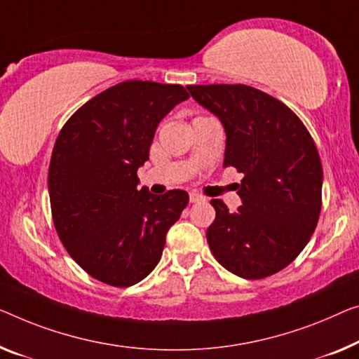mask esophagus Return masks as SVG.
<instances>
[{"instance_id": "obj_1", "label": "esophagus", "mask_w": 359, "mask_h": 359, "mask_svg": "<svg viewBox=\"0 0 359 359\" xmlns=\"http://www.w3.org/2000/svg\"><path fill=\"white\" fill-rule=\"evenodd\" d=\"M200 201H205V196L200 195V194H195V191H191V194H190V203H200Z\"/></svg>"}]
</instances>
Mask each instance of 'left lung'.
Returning a JSON list of instances; mask_svg holds the SVG:
<instances>
[{"label":"left lung","instance_id":"obj_1","mask_svg":"<svg viewBox=\"0 0 359 359\" xmlns=\"http://www.w3.org/2000/svg\"><path fill=\"white\" fill-rule=\"evenodd\" d=\"M226 130L224 168L243 174L242 206L211 200L206 238L214 258L243 279L292 263L311 238L323 205V164L308 128L288 106L248 85H187Z\"/></svg>","mask_w":359,"mask_h":359}]
</instances>
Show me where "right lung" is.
I'll return each mask as SVG.
<instances>
[{"mask_svg": "<svg viewBox=\"0 0 359 359\" xmlns=\"http://www.w3.org/2000/svg\"><path fill=\"white\" fill-rule=\"evenodd\" d=\"M189 96L182 85L127 80L93 96L61 128L48 169L53 222L71 258L96 280L135 285L161 259L189 194L138 190L137 170L159 122Z\"/></svg>", "mask_w": 359, "mask_h": 359, "instance_id": "obj_1", "label": "right lung"}]
</instances>
